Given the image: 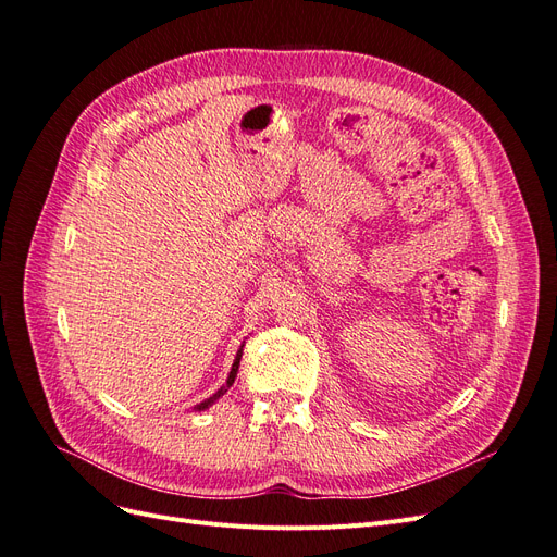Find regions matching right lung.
Here are the masks:
<instances>
[{
    "label": "right lung",
    "mask_w": 557,
    "mask_h": 557,
    "mask_svg": "<svg viewBox=\"0 0 557 557\" xmlns=\"http://www.w3.org/2000/svg\"><path fill=\"white\" fill-rule=\"evenodd\" d=\"M239 360H242V350L237 352V358H234V364H232V372H230V376H227V383H225V385L221 387V391H218L213 397H209L207 401H201L197 409H207V407H211V404H213L218 397H221V395H225V393H227V387L234 383V379H237V372H239Z\"/></svg>",
    "instance_id": "1"
}]
</instances>
